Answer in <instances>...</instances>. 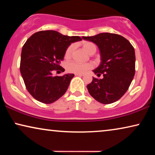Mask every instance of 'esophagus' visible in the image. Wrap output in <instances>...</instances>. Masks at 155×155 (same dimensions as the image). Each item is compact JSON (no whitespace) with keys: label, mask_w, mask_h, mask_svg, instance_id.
<instances>
[{"label":"esophagus","mask_w":155,"mask_h":155,"mask_svg":"<svg viewBox=\"0 0 155 155\" xmlns=\"http://www.w3.org/2000/svg\"><path fill=\"white\" fill-rule=\"evenodd\" d=\"M75 75L76 76H83L84 74H80V73H75Z\"/></svg>","instance_id":"34e87169"}]
</instances>
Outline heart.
I'll return each mask as SVG.
<instances>
[{"label": "heart", "instance_id": "b5f03b06", "mask_svg": "<svg viewBox=\"0 0 155 155\" xmlns=\"http://www.w3.org/2000/svg\"><path fill=\"white\" fill-rule=\"evenodd\" d=\"M82 48L86 51V52L90 55L94 54L97 51V47L96 44L91 41H84L82 43ZM74 49H75V45L71 44L68 46L65 51V58L68 59L72 57L73 54ZM93 65L90 63H80L76 61H71L66 64V70L68 72L72 73H80L82 74L85 73L86 71L92 69Z\"/></svg>", "mask_w": 155, "mask_h": 155}]
</instances>
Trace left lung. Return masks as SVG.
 I'll list each match as a JSON object with an SVG mask.
<instances>
[{"mask_svg":"<svg viewBox=\"0 0 155 155\" xmlns=\"http://www.w3.org/2000/svg\"><path fill=\"white\" fill-rule=\"evenodd\" d=\"M82 39L96 44L101 54V64L93 72L104 78H93L87 86L89 93L101 104L115 102L127 92L135 75L134 48L128 40L116 34L101 33Z\"/></svg>","mask_w":155,"mask_h":155,"instance_id":"left-lung-1","label":"left lung"}]
</instances>
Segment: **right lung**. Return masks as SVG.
<instances>
[{
    "instance_id": "1",
    "label": "right lung",
    "mask_w": 155,
    "mask_h": 155,
    "mask_svg": "<svg viewBox=\"0 0 155 155\" xmlns=\"http://www.w3.org/2000/svg\"><path fill=\"white\" fill-rule=\"evenodd\" d=\"M78 36L68 37L54 30L37 31L23 46L20 73L27 90L37 101L51 104L65 94L74 74L53 76L52 71L64 68L60 65L65 51Z\"/></svg>"
}]
</instances>
